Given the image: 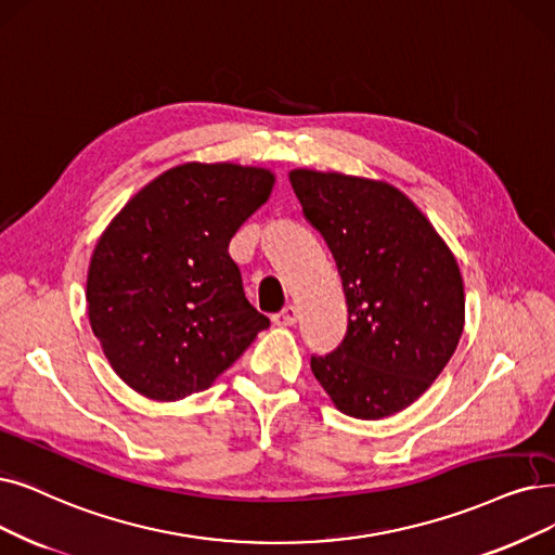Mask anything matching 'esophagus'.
<instances>
[{
    "label": "esophagus",
    "instance_id": "esophagus-1",
    "mask_svg": "<svg viewBox=\"0 0 555 555\" xmlns=\"http://www.w3.org/2000/svg\"><path fill=\"white\" fill-rule=\"evenodd\" d=\"M273 321H275L278 325H294V323L298 321V309H296V305H286L280 314L273 317Z\"/></svg>",
    "mask_w": 555,
    "mask_h": 555
}]
</instances>
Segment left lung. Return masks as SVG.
<instances>
[{"instance_id":"left-lung-1","label":"left lung","mask_w":555,"mask_h":555,"mask_svg":"<svg viewBox=\"0 0 555 555\" xmlns=\"http://www.w3.org/2000/svg\"><path fill=\"white\" fill-rule=\"evenodd\" d=\"M305 218L341 275L348 332L312 358V373L348 416L378 421L410 408L457 348L464 327L460 266L430 220L383 180L296 168Z\"/></svg>"}]
</instances>
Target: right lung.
Listing matches in <instances>:
<instances>
[{
    "instance_id": "1",
    "label": "right lung",
    "mask_w": 555,
    "mask_h": 555,
    "mask_svg": "<svg viewBox=\"0 0 555 555\" xmlns=\"http://www.w3.org/2000/svg\"><path fill=\"white\" fill-rule=\"evenodd\" d=\"M273 184L261 166L189 162L154 177L106 225L88 266V321L127 387L182 401L269 327L228 248Z\"/></svg>"
}]
</instances>
